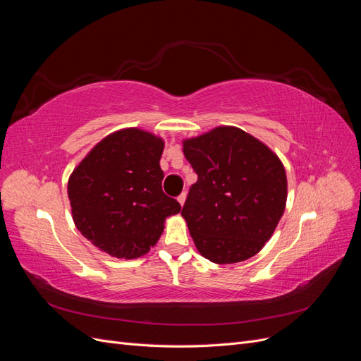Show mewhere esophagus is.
<instances>
[{"label": "esophagus", "mask_w": 361, "mask_h": 361, "mask_svg": "<svg viewBox=\"0 0 361 361\" xmlns=\"http://www.w3.org/2000/svg\"><path fill=\"white\" fill-rule=\"evenodd\" d=\"M185 200H187V192H182V194L179 195V197H178V202L180 203V206H183Z\"/></svg>", "instance_id": "34e87169"}]
</instances>
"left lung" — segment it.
<instances>
[{"mask_svg":"<svg viewBox=\"0 0 361 361\" xmlns=\"http://www.w3.org/2000/svg\"><path fill=\"white\" fill-rule=\"evenodd\" d=\"M182 145L199 176L182 209L199 253L214 264L253 257L285 212L283 162L265 143L236 126H216Z\"/></svg>","mask_w":361,"mask_h":361,"instance_id":"obj_1","label":"left lung"}]
</instances>
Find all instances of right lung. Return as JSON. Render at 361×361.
Returning <instances> with one entry per match:
<instances>
[{
	"label": "right lung",
	"mask_w": 361,
	"mask_h": 361,
	"mask_svg": "<svg viewBox=\"0 0 361 361\" xmlns=\"http://www.w3.org/2000/svg\"><path fill=\"white\" fill-rule=\"evenodd\" d=\"M164 140L123 128L97 143L69 176L72 218L81 235L117 259L149 253L180 204L162 192Z\"/></svg>",
	"instance_id": "add662e5"
}]
</instances>
